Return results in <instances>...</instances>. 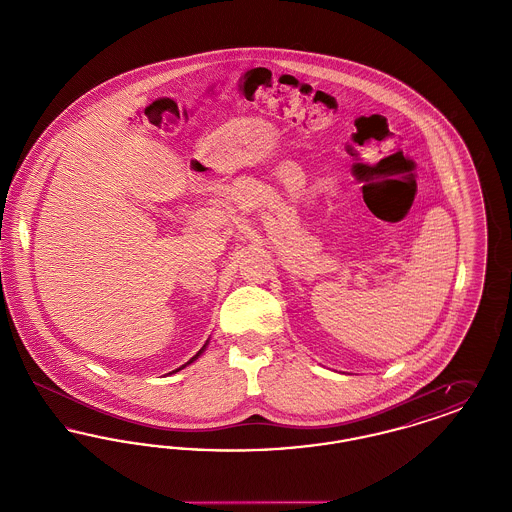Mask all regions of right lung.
Segmentation results:
<instances>
[{
  "label": "right lung",
  "instance_id": "add662e5",
  "mask_svg": "<svg viewBox=\"0 0 512 512\" xmlns=\"http://www.w3.org/2000/svg\"><path fill=\"white\" fill-rule=\"evenodd\" d=\"M207 345H209V340L205 341V345H203V347H201V349H199V351H197V353H195L194 357H192V359H190V361H188V363H186V365H182V366H180V368H176V370H172V372H178V370H182V368H186V366L192 365V363H194L195 359H199V357H201V353H203V351H205V349H207ZM172 372H169V374H172Z\"/></svg>",
  "mask_w": 512,
  "mask_h": 512
}]
</instances>
